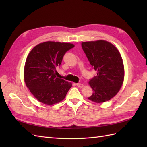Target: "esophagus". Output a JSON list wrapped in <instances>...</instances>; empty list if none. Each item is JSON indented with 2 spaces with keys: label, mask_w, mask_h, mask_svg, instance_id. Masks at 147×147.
<instances>
[{
  "label": "esophagus",
  "mask_w": 147,
  "mask_h": 147,
  "mask_svg": "<svg viewBox=\"0 0 147 147\" xmlns=\"http://www.w3.org/2000/svg\"><path fill=\"white\" fill-rule=\"evenodd\" d=\"M76 85L79 88H82L83 87V84L82 83H77Z\"/></svg>",
  "instance_id": "obj_1"
}]
</instances>
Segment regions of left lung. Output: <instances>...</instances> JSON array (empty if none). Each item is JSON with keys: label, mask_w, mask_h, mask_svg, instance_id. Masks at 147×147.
<instances>
[{"label": "left lung", "mask_w": 147, "mask_h": 147, "mask_svg": "<svg viewBox=\"0 0 147 147\" xmlns=\"http://www.w3.org/2000/svg\"><path fill=\"white\" fill-rule=\"evenodd\" d=\"M82 47L97 75L90 80L93 91L88 99L96 103L108 101L121 87L124 77L122 57L113 45L104 40L82 43Z\"/></svg>", "instance_id": "left-lung-1"}]
</instances>
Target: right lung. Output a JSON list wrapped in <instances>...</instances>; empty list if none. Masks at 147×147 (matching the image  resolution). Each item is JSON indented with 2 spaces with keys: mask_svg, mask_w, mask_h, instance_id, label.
Instances as JSON below:
<instances>
[{
  "mask_svg": "<svg viewBox=\"0 0 147 147\" xmlns=\"http://www.w3.org/2000/svg\"><path fill=\"white\" fill-rule=\"evenodd\" d=\"M74 47L69 43L46 42L29 53L24 66V82L39 102L53 105L65 98L72 83L56 77V68L66 52Z\"/></svg>",
  "mask_w": 147,
  "mask_h": 147,
  "instance_id": "1",
  "label": "right lung"
}]
</instances>
